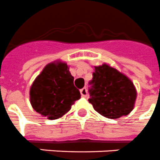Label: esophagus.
<instances>
[{
    "label": "esophagus",
    "mask_w": 160,
    "mask_h": 160,
    "mask_svg": "<svg viewBox=\"0 0 160 160\" xmlns=\"http://www.w3.org/2000/svg\"><path fill=\"white\" fill-rule=\"evenodd\" d=\"M80 93L82 97H87L88 96V92H87L86 88H83L82 89H80Z\"/></svg>",
    "instance_id": "esophagus-1"
}]
</instances>
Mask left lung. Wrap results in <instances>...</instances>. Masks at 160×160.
<instances>
[{
  "label": "left lung",
  "mask_w": 160,
  "mask_h": 160,
  "mask_svg": "<svg viewBox=\"0 0 160 160\" xmlns=\"http://www.w3.org/2000/svg\"><path fill=\"white\" fill-rule=\"evenodd\" d=\"M88 102L104 117L118 119L133 110L137 90L128 76L107 63L95 66Z\"/></svg>",
  "instance_id": "8db88e82"
}]
</instances>
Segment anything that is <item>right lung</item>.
Segmentation results:
<instances>
[{
    "label": "right lung",
    "mask_w": 160,
    "mask_h": 160,
    "mask_svg": "<svg viewBox=\"0 0 160 160\" xmlns=\"http://www.w3.org/2000/svg\"><path fill=\"white\" fill-rule=\"evenodd\" d=\"M73 81L66 62L58 60L47 64L30 88L32 108L49 119L62 117L80 98Z\"/></svg>",
    "instance_id": "1"
}]
</instances>
